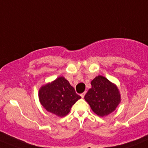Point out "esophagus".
Here are the masks:
<instances>
[{
  "mask_svg": "<svg viewBox=\"0 0 148 148\" xmlns=\"http://www.w3.org/2000/svg\"><path fill=\"white\" fill-rule=\"evenodd\" d=\"M85 94H86V92H84V93H82V94H81V97H82V98H84V96H85Z\"/></svg>",
  "mask_w": 148,
  "mask_h": 148,
  "instance_id": "34e87169",
  "label": "esophagus"
}]
</instances>
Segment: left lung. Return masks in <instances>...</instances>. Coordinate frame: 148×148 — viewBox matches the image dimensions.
Segmentation results:
<instances>
[{
    "mask_svg": "<svg viewBox=\"0 0 148 148\" xmlns=\"http://www.w3.org/2000/svg\"><path fill=\"white\" fill-rule=\"evenodd\" d=\"M91 84V88L84 99L94 113L104 117L113 112L121 102V94L116 85L102 75L94 78Z\"/></svg>",
    "mask_w": 148,
    "mask_h": 148,
    "instance_id": "obj_1",
    "label": "left lung"
}]
</instances>
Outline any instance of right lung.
I'll list each match as a JSON object with an SVG mask.
<instances>
[{"label": "right lung", "mask_w": 148, "mask_h": 148, "mask_svg": "<svg viewBox=\"0 0 148 148\" xmlns=\"http://www.w3.org/2000/svg\"><path fill=\"white\" fill-rule=\"evenodd\" d=\"M38 97L42 106L48 112L59 117L67 115L72 106L81 98L62 76L40 87Z\"/></svg>", "instance_id": "add662e5"}]
</instances>
